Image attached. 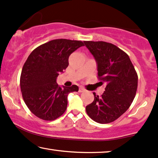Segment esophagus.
Returning a JSON list of instances; mask_svg holds the SVG:
<instances>
[{"mask_svg": "<svg viewBox=\"0 0 158 158\" xmlns=\"http://www.w3.org/2000/svg\"><path fill=\"white\" fill-rule=\"evenodd\" d=\"M86 90H85V88H83V87H79V92H85Z\"/></svg>", "mask_w": 158, "mask_h": 158, "instance_id": "34e87169", "label": "esophagus"}]
</instances>
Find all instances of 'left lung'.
Masks as SVG:
<instances>
[{
	"label": "left lung",
	"mask_w": 158,
	"mask_h": 158,
	"mask_svg": "<svg viewBox=\"0 0 158 158\" xmlns=\"http://www.w3.org/2000/svg\"><path fill=\"white\" fill-rule=\"evenodd\" d=\"M98 65L100 80L107 83L101 96L86 106L87 115L99 123H108L123 115L135 98L138 76L129 56L112 43L85 41Z\"/></svg>",
	"instance_id": "obj_1"
}]
</instances>
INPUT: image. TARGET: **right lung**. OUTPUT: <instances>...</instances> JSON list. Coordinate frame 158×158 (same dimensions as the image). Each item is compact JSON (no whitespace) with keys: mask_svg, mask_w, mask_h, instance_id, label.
Masks as SVG:
<instances>
[{"mask_svg":"<svg viewBox=\"0 0 158 158\" xmlns=\"http://www.w3.org/2000/svg\"><path fill=\"white\" fill-rule=\"evenodd\" d=\"M81 46V41L53 40L35 48L27 58L21 73V91L25 104L37 117L53 121L66 111L68 94L79 87H61L56 79L68 67L69 56Z\"/></svg>","mask_w":158,"mask_h":158,"instance_id":"1","label":"right lung"}]
</instances>
